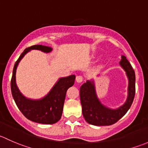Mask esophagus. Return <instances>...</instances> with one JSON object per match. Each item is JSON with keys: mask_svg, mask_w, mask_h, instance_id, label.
Segmentation results:
<instances>
[{"mask_svg": "<svg viewBox=\"0 0 148 148\" xmlns=\"http://www.w3.org/2000/svg\"><path fill=\"white\" fill-rule=\"evenodd\" d=\"M76 81L78 83H81L83 82V77L82 76H77L76 77Z\"/></svg>", "mask_w": 148, "mask_h": 148, "instance_id": "esophagus-1", "label": "esophagus"}]
</instances>
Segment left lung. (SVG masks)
I'll use <instances>...</instances> for the list:
<instances>
[{"label":"left lung","instance_id":"8db88e82","mask_svg":"<svg viewBox=\"0 0 148 148\" xmlns=\"http://www.w3.org/2000/svg\"><path fill=\"white\" fill-rule=\"evenodd\" d=\"M120 64L126 71L129 79V86L126 102L118 109L112 110L101 104L97 97L93 81H87L80 87L82 114L88 123L96 126L113 125L120 120L130 108L135 95V71L125 56H122Z\"/></svg>","mask_w":148,"mask_h":148}]
</instances>
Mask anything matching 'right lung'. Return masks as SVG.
I'll return each instance as SVG.
<instances>
[{"label": "right lung", "instance_id": "right-lung-1", "mask_svg": "<svg viewBox=\"0 0 148 148\" xmlns=\"http://www.w3.org/2000/svg\"><path fill=\"white\" fill-rule=\"evenodd\" d=\"M31 49L40 50L45 53H49L52 50L51 47L42 45H34L25 49L13 67L10 82L12 95L18 108L28 120L45 125L54 124L61 119L66 91L74 85L76 77L71 75L59 79L49 93L43 99L32 100L26 98L21 93L16 85V72L20 61Z\"/></svg>", "mask_w": 148, "mask_h": 148}]
</instances>
